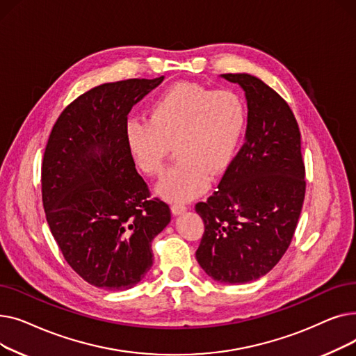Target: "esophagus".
<instances>
[{"mask_svg": "<svg viewBox=\"0 0 356 356\" xmlns=\"http://www.w3.org/2000/svg\"><path fill=\"white\" fill-rule=\"evenodd\" d=\"M186 211H188V207H184V204H180V203H173V204H172V212H173V215H181V213H184Z\"/></svg>", "mask_w": 356, "mask_h": 356, "instance_id": "esophagus-1", "label": "esophagus"}]
</instances>
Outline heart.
Wrapping results in <instances>:
<instances>
[{
    "mask_svg": "<svg viewBox=\"0 0 356 356\" xmlns=\"http://www.w3.org/2000/svg\"><path fill=\"white\" fill-rule=\"evenodd\" d=\"M245 121V105L238 93L179 82L154 99L149 118L128 120L124 137L131 159L148 177L163 173L175 144L177 163L157 192L167 200L189 202L209 188L211 175L229 165Z\"/></svg>",
    "mask_w": 356,
    "mask_h": 356,
    "instance_id": "obj_1",
    "label": "heart"
}]
</instances>
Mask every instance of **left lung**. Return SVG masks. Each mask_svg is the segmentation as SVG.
<instances>
[{
	"label": "left lung",
	"mask_w": 356,
	"mask_h": 356,
	"mask_svg": "<svg viewBox=\"0 0 356 356\" xmlns=\"http://www.w3.org/2000/svg\"><path fill=\"white\" fill-rule=\"evenodd\" d=\"M245 92V143L218 191L196 204L204 232L199 266L223 284L266 275L287 251L303 208L300 129L287 102L248 73H223Z\"/></svg>",
	"instance_id": "left-lung-1"
}]
</instances>
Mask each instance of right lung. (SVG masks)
Returning <instances> with one entry per match:
<instances>
[{
  "mask_svg": "<svg viewBox=\"0 0 356 356\" xmlns=\"http://www.w3.org/2000/svg\"><path fill=\"white\" fill-rule=\"evenodd\" d=\"M164 81L102 83L65 108L43 157L42 196L51 235L89 284L128 290L153 266L152 241L170 208L149 192L125 144L131 108Z\"/></svg>",
  "mask_w": 356,
  "mask_h": 356,
  "instance_id": "add662e5",
  "label": "right lung"
}]
</instances>
